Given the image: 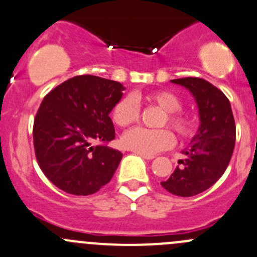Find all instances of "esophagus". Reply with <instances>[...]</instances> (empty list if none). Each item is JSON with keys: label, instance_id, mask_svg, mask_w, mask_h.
Listing matches in <instances>:
<instances>
[{"label": "esophagus", "instance_id": "1", "mask_svg": "<svg viewBox=\"0 0 257 257\" xmlns=\"http://www.w3.org/2000/svg\"><path fill=\"white\" fill-rule=\"evenodd\" d=\"M138 154V156H141L142 158H144V159H153L154 158V156H148V154H142V153H137Z\"/></svg>", "mask_w": 257, "mask_h": 257}]
</instances>
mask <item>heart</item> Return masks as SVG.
Instances as JSON below:
<instances>
[{"instance_id":"heart-1","label":"heart","mask_w":257,"mask_h":257,"mask_svg":"<svg viewBox=\"0 0 257 257\" xmlns=\"http://www.w3.org/2000/svg\"><path fill=\"white\" fill-rule=\"evenodd\" d=\"M146 101L157 106L163 114L158 121V126H171L179 138L187 139L196 132V120L189 114L181 110L182 100L177 94L167 89H159L147 94ZM139 105L136 99L131 95L121 98L113 109V121L120 128L132 125L139 119ZM124 148L131 149L137 153L153 154L167 151L174 144V136L169 129H146L134 128L121 137Z\"/></svg>"}]
</instances>
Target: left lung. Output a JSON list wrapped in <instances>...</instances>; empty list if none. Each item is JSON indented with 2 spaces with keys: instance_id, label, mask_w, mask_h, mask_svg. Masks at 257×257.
<instances>
[{
  "instance_id": "8db88e82",
  "label": "left lung",
  "mask_w": 257,
  "mask_h": 257,
  "mask_svg": "<svg viewBox=\"0 0 257 257\" xmlns=\"http://www.w3.org/2000/svg\"><path fill=\"white\" fill-rule=\"evenodd\" d=\"M172 83L188 89L197 101L201 125L186 159L162 187L174 196L192 197L206 191L225 173L235 148L236 125L227 96L201 78L174 79Z\"/></svg>"
}]
</instances>
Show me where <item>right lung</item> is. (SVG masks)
Masks as SVG:
<instances>
[{"label": "right lung", "instance_id": "add662e5", "mask_svg": "<svg viewBox=\"0 0 257 257\" xmlns=\"http://www.w3.org/2000/svg\"><path fill=\"white\" fill-rule=\"evenodd\" d=\"M123 90L118 81L79 75L45 95L32 129L35 156L57 188L88 196L113 178L123 154L108 147L115 138L109 113Z\"/></svg>", "mask_w": 257, "mask_h": 257}]
</instances>
